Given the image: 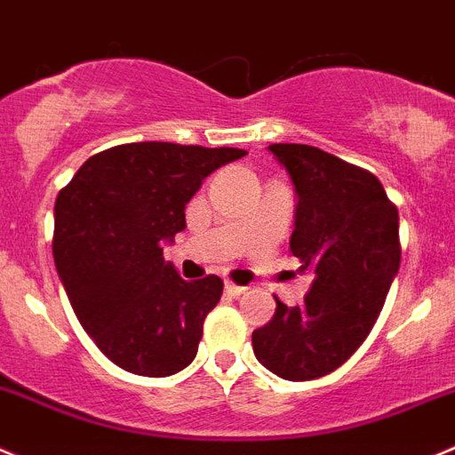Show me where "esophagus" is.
<instances>
[{
	"instance_id": "esophagus-1",
	"label": "esophagus",
	"mask_w": 455,
	"mask_h": 455,
	"mask_svg": "<svg viewBox=\"0 0 455 455\" xmlns=\"http://www.w3.org/2000/svg\"><path fill=\"white\" fill-rule=\"evenodd\" d=\"M225 292H228L230 297H239V295H243L245 288H243V285L232 283V281H225Z\"/></svg>"
}]
</instances>
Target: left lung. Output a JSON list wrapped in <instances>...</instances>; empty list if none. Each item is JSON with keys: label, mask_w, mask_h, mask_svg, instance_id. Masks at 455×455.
<instances>
[{"label": "left lung", "mask_w": 455, "mask_h": 455, "mask_svg": "<svg viewBox=\"0 0 455 455\" xmlns=\"http://www.w3.org/2000/svg\"><path fill=\"white\" fill-rule=\"evenodd\" d=\"M267 149L295 183L290 250L313 283L295 308L275 297V315L252 332V348L267 371L306 382L339 369L378 322L400 270V216L371 172L310 145Z\"/></svg>", "instance_id": "1"}]
</instances>
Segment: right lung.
Listing matches in <instances>:
<instances>
[{
	"instance_id": "1",
	"label": "right lung",
	"mask_w": 455,
	"mask_h": 455,
	"mask_svg": "<svg viewBox=\"0 0 455 455\" xmlns=\"http://www.w3.org/2000/svg\"><path fill=\"white\" fill-rule=\"evenodd\" d=\"M245 154L129 142L91 156L58 194L55 267L86 335L120 369L165 378L196 357L223 281L180 279L160 245L185 230L203 179Z\"/></svg>"
}]
</instances>
